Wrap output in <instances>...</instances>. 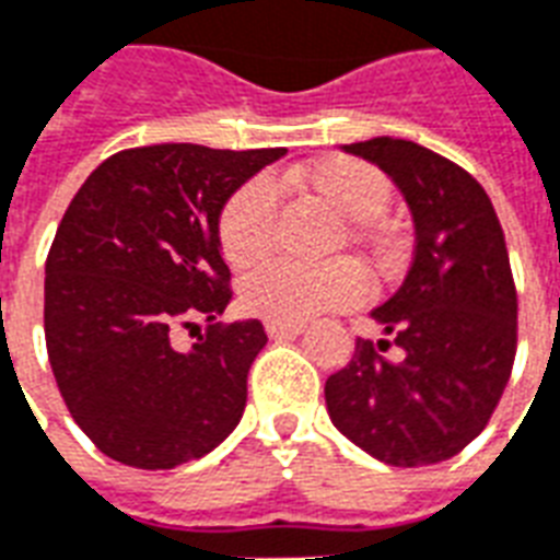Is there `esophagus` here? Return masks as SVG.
<instances>
[{
	"label": "esophagus",
	"instance_id": "esophagus-1",
	"mask_svg": "<svg viewBox=\"0 0 560 560\" xmlns=\"http://www.w3.org/2000/svg\"><path fill=\"white\" fill-rule=\"evenodd\" d=\"M271 339H298L303 332V324H283V320H268L266 324Z\"/></svg>",
	"mask_w": 560,
	"mask_h": 560
}]
</instances>
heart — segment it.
<instances>
[{
    "mask_svg": "<svg viewBox=\"0 0 560 560\" xmlns=\"http://www.w3.org/2000/svg\"><path fill=\"white\" fill-rule=\"evenodd\" d=\"M298 189L318 195L339 219L371 221L392 198L388 177L357 158H327L294 172ZM277 219L275 186L257 177L228 198L219 215V242L228 262L236 268L257 266L271 248ZM365 275L353 262L306 268L294 262H268L242 285V301L268 320L303 324L324 312L350 310L365 301Z\"/></svg>",
    "mask_w": 560,
    "mask_h": 560,
    "instance_id": "1",
    "label": "heart"
}]
</instances>
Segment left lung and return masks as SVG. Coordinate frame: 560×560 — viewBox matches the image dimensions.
I'll return each instance as SVG.
<instances>
[{"mask_svg": "<svg viewBox=\"0 0 560 560\" xmlns=\"http://www.w3.org/2000/svg\"><path fill=\"white\" fill-rule=\"evenodd\" d=\"M392 177L415 221V257L371 318L388 341L357 350L324 385L329 420L368 456L423 467L462 453L491 420L517 353V292L500 219L479 180L411 140L345 145Z\"/></svg>", "mask_w": 560, "mask_h": 560, "instance_id": "left-lung-1", "label": "left lung"}]
</instances>
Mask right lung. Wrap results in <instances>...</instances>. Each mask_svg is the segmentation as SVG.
Instances as JSON below:
<instances>
[{"instance_id": "obj_1", "label": "right lung", "mask_w": 560, "mask_h": 560, "mask_svg": "<svg viewBox=\"0 0 560 560\" xmlns=\"http://www.w3.org/2000/svg\"><path fill=\"white\" fill-rule=\"evenodd\" d=\"M283 154L192 142L119 151L63 212L46 257V350L69 415L104 456L172 470L240 423L268 336L257 318L215 324L233 298L219 215ZM195 317L211 327L175 351L167 332Z\"/></svg>"}]
</instances>
